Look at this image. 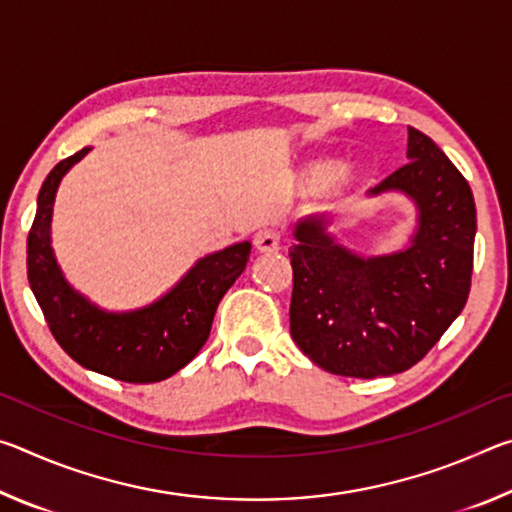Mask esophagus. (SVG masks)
I'll return each instance as SVG.
<instances>
[{
  "instance_id": "obj_1",
  "label": "esophagus",
  "mask_w": 512,
  "mask_h": 512,
  "mask_svg": "<svg viewBox=\"0 0 512 512\" xmlns=\"http://www.w3.org/2000/svg\"><path fill=\"white\" fill-rule=\"evenodd\" d=\"M253 244L259 253H275V250H280V232L273 228L259 230L253 239Z\"/></svg>"
}]
</instances>
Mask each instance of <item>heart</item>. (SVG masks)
<instances>
[{"label":"heart","instance_id":"obj_1","mask_svg":"<svg viewBox=\"0 0 512 512\" xmlns=\"http://www.w3.org/2000/svg\"><path fill=\"white\" fill-rule=\"evenodd\" d=\"M323 176L327 178H334V180H343L348 176V169L345 167H336V169H323Z\"/></svg>","mask_w":512,"mask_h":512}]
</instances>
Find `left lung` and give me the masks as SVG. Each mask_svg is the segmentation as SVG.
Returning <instances> with one entry per match:
<instances>
[{"mask_svg": "<svg viewBox=\"0 0 512 512\" xmlns=\"http://www.w3.org/2000/svg\"><path fill=\"white\" fill-rule=\"evenodd\" d=\"M411 162L372 189H402L420 210V228L402 253L361 259L307 216L289 248L291 336L332 375L375 379L427 357L472 287L476 207L472 189L427 135L409 128Z\"/></svg>", "mask_w": 512, "mask_h": 512, "instance_id": "obj_1", "label": "left lung"}]
</instances>
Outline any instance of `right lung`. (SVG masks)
I'll return each mask as SVG.
<instances>
[{
	"instance_id": "right-lung-1",
	"label": "right lung",
	"mask_w": 512,
	"mask_h": 512,
	"mask_svg": "<svg viewBox=\"0 0 512 512\" xmlns=\"http://www.w3.org/2000/svg\"><path fill=\"white\" fill-rule=\"evenodd\" d=\"M88 149L60 160L38 196L27 239V275L33 296L60 348L83 368L101 375L153 384L185 368L210 336L214 311L244 273L250 244L241 241L198 262L176 289L133 314H106L69 289L49 246L51 207L60 178Z\"/></svg>"
}]
</instances>
